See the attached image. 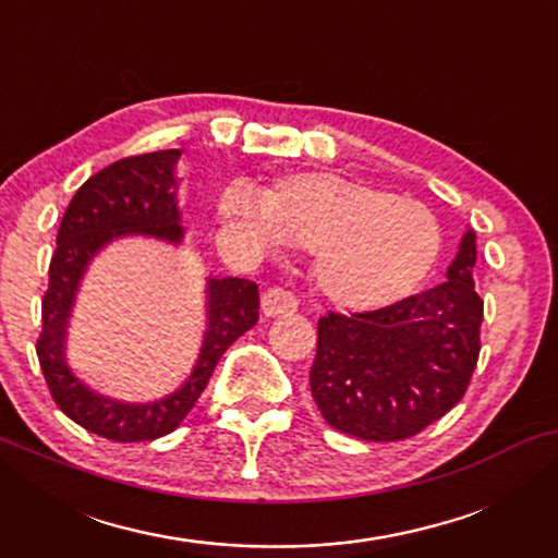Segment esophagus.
Segmentation results:
<instances>
[{
    "label": "esophagus",
    "mask_w": 558,
    "mask_h": 558,
    "mask_svg": "<svg viewBox=\"0 0 558 558\" xmlns=\"http://www.w3.org/2000/svg\"><path fill=\"white\" fill-rule=\"evenodd\" d=\"M296 296L292 292H287V289H279V287H271L266 289L262 294V312L266 317H284V315H292L296 312Z\"/></svg>",
    "instance_id": "esophagus-1"
}]
</instances>
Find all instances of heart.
Instances as JSON below:
<instances>
[{
  "mask_svg": "<svg viewBox=\"0 0 558 558\" xmlns=\"http://www.w3.org/2000/svg\"><path fill=\"white\" fill-rule=\"evenodd\" d=\"M218 216L258 248L315 254V284L348 310H380L407 300L429 277L441 228L422 203L332 172H294L258 190L231 182Z\"/></svg>",
  "mask_w": 558,
  "mask_h": 558,
  "instance_id": "heart-1",
  "label": "heart"
}]
</instances>
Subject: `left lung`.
I'll return each mask as SVG.
<instances>
[{
	"instance_id": "obj_1",
	"label": "left lung",
	"mask_w": 558,
	"mask_h": 558,
	"mask_svg": "<svg viewBox=\"0 0 558 558\" xmlns=\"http://www.w3.org/2000/svg\"><path fill=\"white\" fill-rule=\"evenodd\" d=\"M475 233L447 281L373 312L319 317L310 388L325 422L365 441L414 437L468 391L480 355Z\"/></svg>"
}]
</instances>
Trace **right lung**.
Here are the masks:
<instances>
[{"label":"right lung","instance_id":"add662e5","mask_svg":"<svg viewBox=\"0 0 558 558\" xmlns=\"http://www.w3.org/2000/svg\"><path fill=\"white\" fill-rule=\"evenodd\" d=\"M180 149L124 157L88 178L73 195L58 228L43 296L37 361L58 409L83 429L111 441H149L178 429L216 371L220 355L258 323V287L248 279H208V330L193 373L178 391L149 403H126L88 388L65 363V330L75 292L98 251L121 235L182 241L178 210Z\"/></svg>","mask_w":558,"mask_h":558}]
</instances>
